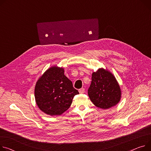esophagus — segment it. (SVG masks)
Listing matches in <instances>:
<instances>
[{
	"label": "esophagus",
	"instance_id": "obj_1",
	"mask_svg": "<svg viewBox=\"0 0 151 151\" xmlns=\"http://www.w3.org/2000/svg\"><path fill=\"white\" fill-rule=\"evenodd\" d=\"M78 92H80V94H83V93H84V92H85V89L83 88H80V89H78Z\"/></svg>",
	"mask_w": 151,
	"mask_h": 151
}]
</instances>
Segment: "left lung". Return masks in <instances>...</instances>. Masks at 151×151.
Returning <instances> with one entry per match:
<instances>
[{"label": "left lung", "instance_id": "obj_1", "mask_svg": "<svg viewBox=\"0 0 151 151\" xmlns=\"http://www.w3.org/2000/svg\"><path fill=\"white\" fill-rule=\"evenodd\" d=\"M88 94L94 105L103 109L116 105L121 98L120 88L115 77L103 68L92 73Z\"/></svg>", "mask_w": 151, "mask_h": 151}]
</instances>
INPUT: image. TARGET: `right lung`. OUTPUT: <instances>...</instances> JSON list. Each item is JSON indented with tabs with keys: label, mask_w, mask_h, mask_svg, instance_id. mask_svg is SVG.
Instances as JSON below:
<instances>
[{
	"label": "right lung",
	"mask_w": 151,
	"mask_h": 151,
	"mask_svg": "<svg viewBox=\"0 0 151 151\" xmlns=\"http://www.w3.org/2000/svg\"><path fill=\"white\" fill-rule=\"evenodd\" d=\"M34 93L41 111L50 115H59L70 107L73 97L79 92L65 76L63 68L53 66L38 80Z\"/></svg>",
	"instance_id": "right-lung-1"
}]
</instances>
